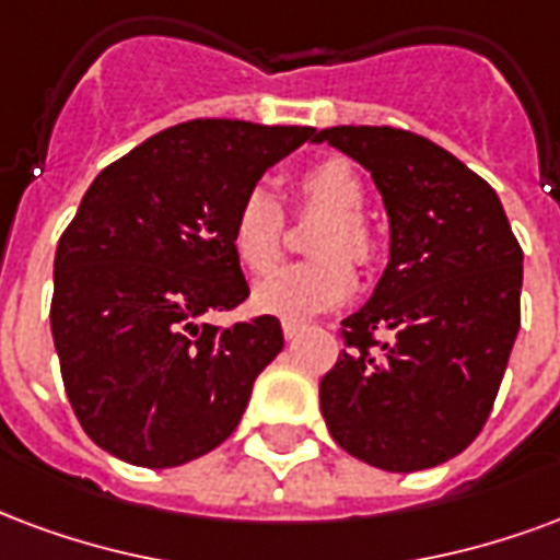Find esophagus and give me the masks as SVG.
<instances>
[{
  "mask_svg": "<svg viewBox=\"0 0 560 560\" xmlns=\"http://www.w3.org/2000/svg\"><path fill=\"white\" fill-rule=\"evenodd\" d=\"M281 332H284V338H288V341H296V338L305 332V326H302V323H293V320H281Z\"/></svg>",
  "mask_w": 560,
  "mask_h": 560,
  "instance_id": "1",
  "label": "esophagus"
}]
</instances>
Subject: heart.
I'll list each match as a JSON object with an SVG mask.
<instances>
[{
    "instance_id": "obj_1",
    "label": "heart",
    "mask_w": 560,
    "mask_h": 560,
    "mask_svg": "<svg viewBox=\"0 0 560 560\" xmlns=\"http://www.w3.org/2000/svg\"><path fill=\"white\" fill-rule=\"evenodd\" d=\"M296 196L305 210L323 213L312 237V255L317 258L291 264L260 281L252 296L255 312L281 317V320H312L350 300L355 272L350 255L359 264L376 258V237L362 217L364 184L355 168L343 160H323L302 172ZM284 217L276 198L267 189H252L231 219V248L234 258L252 276H267L281 258Z\"/></svg>"
}]
</instances>
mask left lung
I'll list each match as a JSON object with an SVG mask.
<instances>
[{
	"label": "left lung",
	"mask_w": 560,
	"mask_h": 560,
	"mask_svg": "<svg viewBox=\"0 0 560 560\" xmlns=\"http://www.w3.org/2000/svg\"><path fill=\"white\" fill-rule=\"evenodd\" d=\"M312 142L371 172L392 231L383 276L341 320L347 350L320 380L326 428L376 469L439 466L490 418L520 332L523 248L495 189L424 136L326 127Z\"/></svg>",
	"instance_id": "1"
}]
</instances>
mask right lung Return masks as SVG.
Listing matches in <instances>:
<instances>
[{"mask_svg":"<svg viewBox=\"0 0 560 560\" xmlns=\"http://www.w3.org/2000/svg\"><path fill=\"white\" fill-rule=\"evenodd\" d=\"M314 127L198 118L103 168L61 234L52 341L82 430L112 457L172 469L222 445L284 347L276 317L219 329L248 296L231 219Z\"/></svg>","mask_w":560,"mask_h":560,"instance_id":"right-lung-1","label":"right lung"}]
</instances>
